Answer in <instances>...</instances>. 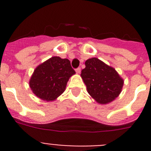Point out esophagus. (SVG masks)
<instances>
[{
	"mask_svg": "<svg viewBox=\"0 0 151 151\" xmlns=\"http://www.w3.org/2000/svg\"><path fill=\"white\" fill-rule=\"evenodd\" d=\"M76 73L79 74V73H81V68L78 67V68H77V69H76Z\"/></svg>",
	"mask_w": 151,
	"mask_h": 151,
	"instance_id": "34e87169",
	"label": "esophagus"
}]
</instances>
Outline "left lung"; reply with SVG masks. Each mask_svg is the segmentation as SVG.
Masks as SVG:
<instances>
[{"label":"left lung","instance_id":"8db88e82","mask_svg":"<svg viewBox=\"0 0 151 151\" xmlns=\"http://www.w3.org/2000/svg\"><path fill=\"white\" fill-rule=\"evenodd\" d=\"M81 76L88 94L102 104L118 97L123 85V80L115 69L95 57L85 61V68L82 70Z\"/></svg>","mask_w":151,"mask_h":151}]
</instances>
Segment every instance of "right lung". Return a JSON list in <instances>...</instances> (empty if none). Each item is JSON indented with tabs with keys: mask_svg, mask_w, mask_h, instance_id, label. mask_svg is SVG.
I'll use <instances>...</instances> for the list:
<instances>
[{
	"mask_svg": "<svg viewBox=\"0 0 151 151\" xmlns=\"http://www.w3.org/2000/svg\"><path fill=\"white\" fill-rule=\"evenodd\" d=\"M75 73L69 60L53 57L36 68L29 86L41 99L54 101L65 91L69 78Z\"/></svg>",
	"mask_w": 151,
	"mask_h": 151,
	"instance_id": "add662e5",
	"label": "right lung"
}]
</instances>
